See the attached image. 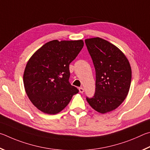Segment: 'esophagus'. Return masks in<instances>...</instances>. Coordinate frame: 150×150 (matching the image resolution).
I'll list each match as a JSON object with an SVG mask.
<instances>
[{"label":"esophagus","instance_id":"34e87169","mask_svg":"<svg viewBox=\"0 0 150 150\" xmlns=\"http://www.w3.org/2000/svg\"><path fill=\"white\" fill-rule=\"evenodd\" d=\"M79 91H80V93H83L84 90H83V88H79Z\"/></svg>","mask_w":150,"mask_h":150}]
</instances>
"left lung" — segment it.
<instances>
[{
    "instance_id": "obj_1",
    "label": "left lung",
    "mask_w": 150,
    "mask_h": 150,
    "mask_svg": "<svg viewBox=\"0 0 150 150\" xmlns=\"http://www.w3.org/2000/svg\"><path fill=\"white\" fill-rule=\"evenodd\" d=\"M85 43L96 69V92L88 103L99 113L116 109L130 90L132 70L125 54L110 42L100 38L87 39Z\"/></svg>"
}]
</instances>
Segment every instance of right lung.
Wrapping results in <instances>:
<instances>
[{"instance_id":"1","label":"right lung","mask_w":150,"mask_h":150,"mask_svg":"<svg viewBox=\"0 0 150 150\" xmlns=\"http://www.w3.org/2000/svg\"><path fill=\"white\" fill-rule=\"evenodd\" d=\"M83 47V40L47 42L27 62L23 85L29 99L39 111L55 115L62 111L78 90L69 82V64Z\"/></svg>"}]
</instances>
